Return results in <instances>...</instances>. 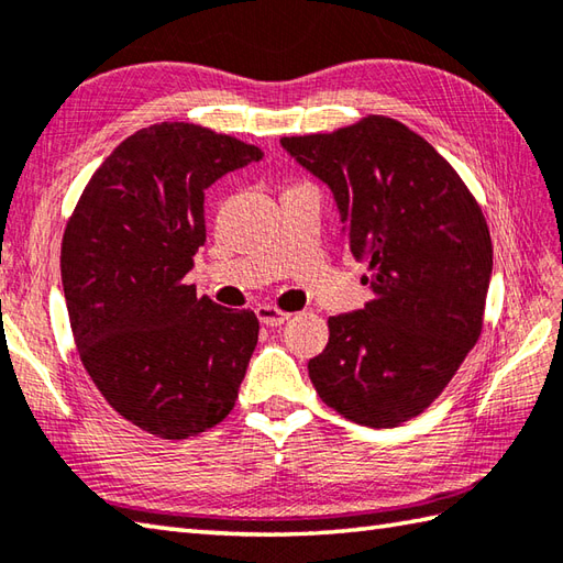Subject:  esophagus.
I'll return each mask as SVG.
<instances>
[{"label": "esophagus", "mask_w": 563, "mask_h": 563, "mask_svg": "<svg viewBox=\"0 0 563 563\" xmlns=\"http://www.w3.org/2000/svg\"><path fill=\"white\" fill-rule=\"evenodd\" d=\"M256 317H258L261 324H266V327H280V324H285V321L290 319L288 312H283V309L273 307V305H258L256 307Z\"/></svg>", "instance_id": "1"}]
</instances>
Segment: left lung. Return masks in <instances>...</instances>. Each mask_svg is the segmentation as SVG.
Returning a JSON list of instances; mask_svg holds the SVG:
<instances>
[{
  "mask_svg": "<svg viewBox=\"0 0 563 563\" xmlns=\"http://www.w3.org/2000/svg\"><path fill=\"white\" fill-rule=\"evenodd\" d=\"M280 145L329 186L345 246L369 263L373 300L329 317L327 349L307 365L312 385L361 426L409 421L482 333L494 268L482 208L433 145L385 115Z\"/></svg>",
  "mask_w": 563,
  "mask_h": 563,
  "instance_id": "8db88e82",
  "label": "left lung"
}]
</instances>
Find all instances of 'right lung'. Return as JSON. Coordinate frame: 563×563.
Listing matches in <instances>:
<instances>
[{
  "label": "right lung",
  "mask_w": 563,
  "mask_h": 563,
  "mask_svg": "<svg viewBox=\"0 0 563 563\" xmlns=\"http://www.w3.org/2000/svg\"><path fill=\"white\" fill-rule=\"evenodd\" d=\"M261 157L200 125L142 128L106 157L67 222L59 273L81 363L125 421L157 438L198 435L234 409L258 319L184 278L206 244V190Z\"/></svg>",
  "instance_id": "right-lung-1"
}]
</instances>
